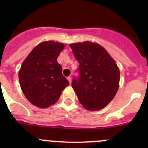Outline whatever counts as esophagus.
Returning <instances> with one entry per match:
<instances>
[{
    "label": "esophagus",
    "instance_id": "1",
    "mask_svg": "<svg viewBox=\"0 0 148 148\" xmlns=\"http://www.w3.org/2000/svg\"><path fill=\"white\" fill-rule=\"evenodd\" d=\"M67 80L69 81V82H70V84H71V82H72V78L70 76H69V77H67Z\"/></svg>",
    "mask_w": 148,
    "mask_h": 148
}]
</instances>
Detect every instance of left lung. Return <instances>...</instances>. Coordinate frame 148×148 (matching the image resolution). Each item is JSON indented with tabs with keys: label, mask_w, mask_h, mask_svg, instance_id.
I'll list each match as a JSON object with an SVG mask.
<instances>
[{
	"label": "left lung",
	"mask_w": 148,
	"mask_h": 148,
	"mask_svg": "<svg viewBox=\"0 0 148 148\" xmlns=\"http://www.w3.org/2000/svg\"><path fill=\"white\" fill-rule=\"evenodd\" d=\"M79 63L80 77L73 79L72 87L85 109H103L115 97L119 87L120 70L102 46L91 41L70 44Z\"/></svg>",
	"instance_id": "1"
}]
</instances>
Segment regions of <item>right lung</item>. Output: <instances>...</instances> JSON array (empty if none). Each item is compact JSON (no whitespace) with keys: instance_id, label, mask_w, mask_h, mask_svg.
<instances>
[{"instance_id":"add662e5","label":"right lung","mask_w":148,"mask_h":148,"mask_svg":"<svg viewBox=\"0 0 148 148\" xmlns=\"http://www.w3.org/2000/svg\"><path fill=\"white\" fill-rule=\"evenodd\" d=\"M64 47L63 43L43 41L22 63L18 73L21 88L27 100L38 108H47L56 104L70 84L57 61Z\"/></svg>"}]
</instances>
